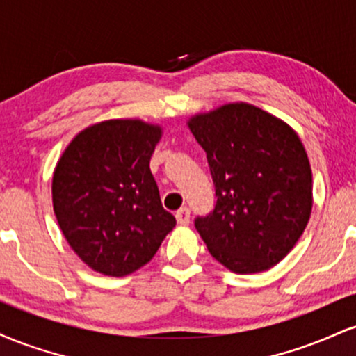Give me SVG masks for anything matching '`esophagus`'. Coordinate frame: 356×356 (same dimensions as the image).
<instances>
[{
    "label": "esophagus",
    "mask_w": 356,
    "mask_h": 356,
    "mask_svg": "<svg viewBox=\"0 0 356 356\" xmlns=\"http://www.w3.org/2000/svg\"><path fill=\"white\" fill-rule=\"evenodd\" d=\"M175 219L181 226H187L191 222V209L189 207H181L177 212H175Z\"/></svg>",
    "instance_id": "esophagus-1"
}]
</instances>
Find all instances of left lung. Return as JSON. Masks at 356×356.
<instances>
[{
  "label": "left lung",
  "instance_id": "left-lung-1",
  "mask_svg": "<svg viewBox=\"0 0 356 356\" xmlns=\"http://www.w3.org/2000/svg\"><path fill=\"white\" fill-rule=\"evenodd\" d=\"M187 127L207 155L218 195L195 229L229 271H268L295 248L312 216L313 174L300 136L246 102L195 113Z\"/></svg>",
  "mask_w": 356,
  "mask_h": 356
}]
</instances>
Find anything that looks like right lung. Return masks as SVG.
<instances>
[{"mask_svg": "<svg viewBox=\"0 0 356 356\" xmlns=\"http://www.w3.org/2000/svg\"><path fill=\"white\" fill-rule=\"evenodd\" d=\"M162 134V125L140 118L102 120L76 134L56 162L51 199L58 226L100 275H132L174 229L149 165Z\"/></svg>", "mask_w": 356, "mask_h": 356, "instance_id": "right-lung-1", "label": "right lung"}]
</instances>
